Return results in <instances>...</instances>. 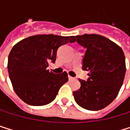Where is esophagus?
Wrapping results in <instances>:
<instances>
[{"label": "esophagus", "instance_id": "34e87169", "mask_svg": "<svg viewBox=\"0 0 130 130\" xmlns=\"http://www.w3.org/2000/svg\"><path fill=\"white\" fill-rule=\"evenodd\" d=\"M68 77H69V80H72V79H74V78H73V77H72L71 76H69Z\"/></svg>", "mask_w": 130, "mask_h": 130}]
</instances>
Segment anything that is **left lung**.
<instances>
[{
	"label": "left lung",
	"instance_id": "left-lung-1",
	"mask_svg": "<svg viewBox=\"0 0 130 130\" xmlns=\"http://www.w3.org/2000/svg\"><path fill=\"white\" fill-rule=\"evenodd\" d=\"M87 49L83 69L89 72L87 81L79 79L81 87L73 92L76 102L85 109L97 111L107 107L118 95L126 74L122 49L113 41L98 34L76 36Z\"/></svg>",
	"mask_w": 130,
	"mask_h": 130
}]
</instances>
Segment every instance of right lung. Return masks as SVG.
<instances>
[{
    "mask_svg": "<svg viewBox=\"0 0 130 130\" xmlns=\"http://www.w3.org/2000/svg\"><path fill=\"white\" fill-rule=\"evenodd\" d=\"M76 41L74 36L38 34L25 38L10 51L8 70L13 89L21 100L33 106L54 100L59 89L68 82V74H54L47 69L54 63L58 48Z\"/></svg>",
    "mask_w": 130,
    "mask_h": 130,
    "instance_id": "1",
    "label": "right lung"
}]
</instances>
